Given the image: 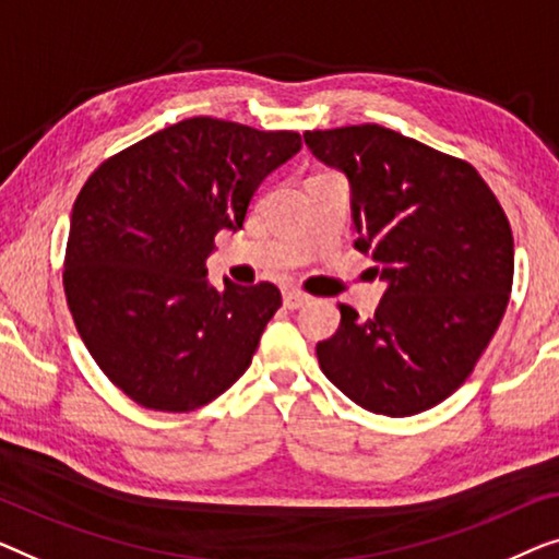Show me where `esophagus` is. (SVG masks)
<instances>
[{
	"mask_svg": "<svg viewBox=\"0 0 559 559\" xmlns=\"http://www.w3.org/2000/svg\"><path fill=\"white\" fill-rule=\"evenodd\" d=\"M304 304H309V296L304 294V290H298V288H290V290H283V306H286V309H301Z\"/></svg>",
	"mask_w": 559,
	"mask_h": 559,
	"instance_id": "obj_1",
	"label": "esophagus"
}]
</instances>
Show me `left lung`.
<instances>
[{
	"label": "left lung",
	"instance_id": "obj_1",
	"mask_svg": "<svg viewBox=\"0 0 559 559\" xmlns=\"http://www.w3.org/2000/svg\"><path fill=\"white\" fill-rule=\"evenodd\" d=\"M306 146L349 179L355 248L388 283L372 319L340 304L317 344L329 380L369 413L428 411L474 372L504 317L514 238L471 164L377 123L306 131Z\"/></svg>",
	"mask_w": 559,
	"mask_h": 559
}]
</instances>
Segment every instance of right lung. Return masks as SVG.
<instances>
[{"label":"right lung","mask_w":559,"mask_h":559,"mask_svg":"<svg viewBox=\"0 0 559 559\" xmlns=\"http://www.w3.org/2000/svg\"><path fill=\"white\" fill-rule=\"evenodd\" d=\"M301 148L296 131L179 121L106 159L70 215L66 298L116 388L148 411L190 413L250 367L281 306L273 283L207 281L219 230H240L265 177Z\"/></svg>","instance_id":"obj_1"}]
</instances>
